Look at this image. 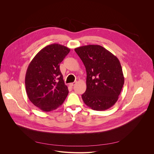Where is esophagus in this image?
Returning <instances> with one entry per match:
<instances>
[{"instance_id":"esophagus-1","label":"esophagus","mask_w":154,"mask_h":154,"mask_svg":"<svg viewBox=\"0 0 154 154\" xmlns=\"http://www.w3.org/2000/svg\"><path fill=\"white\" fill-rule=\"evenodd\" d=\"M76 82H72V83H70V84H69V85H70V87H73V86H74V85L76 84Z\"/></svg>"}]
</instances>
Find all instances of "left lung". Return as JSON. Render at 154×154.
Masks as SVG:
<instances>
[{"instance_id": "8db88e82", "label": "left lung", "mask_w": 154, "mask_h": 154, "mask_svg": "<svg viewBox=\"0 0 154 154\" xmlns=\"http://www.w3.org/2000/svg\"><path fill=\"white\" fill-rule=\"evenodd\" d=\"M75 51L87 72V89L82 95L84 103L97 111L110 109L118 100L125 82L119 59L99 45L81 46Z\"/></svg>"}]
</instances>
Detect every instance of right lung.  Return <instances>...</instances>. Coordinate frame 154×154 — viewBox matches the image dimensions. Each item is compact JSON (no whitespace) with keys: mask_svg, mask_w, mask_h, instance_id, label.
Segmentation results:
<instances>
[{"mask_svg":"<svg viewBox=\"0 0 154 154\" xmlns=\"http://www.w3.org/2000/svg\"><path fill=\"white\" fill-rule=\"evenodd\" d=\"M70 48L59 44L48 45L42 49L28 67L25 88L30 101L44 111L56 110L69 93L60 70V64Z\"/></svg>","mask_w":154,"mask_h":154,"instance_id":"add662e5","label":"right lung"}]
</instances>
